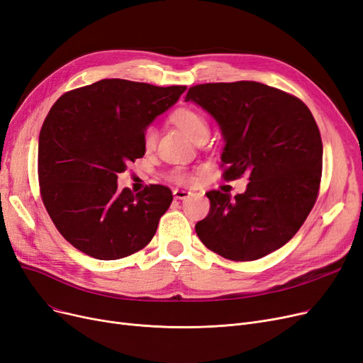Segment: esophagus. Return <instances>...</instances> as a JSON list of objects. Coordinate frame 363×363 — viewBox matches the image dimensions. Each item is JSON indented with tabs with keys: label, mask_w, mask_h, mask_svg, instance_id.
Returning <instances> with one entry per match:
<instances>
[{
	"label": "esophagus",
	"mask_w": 363,
	"mask_h": 363,
	"mask_svg": "<svg viewBox=\"0 0 363 363\" xmlns=\"http://www.w3.org/2000/svg\"><path fill=\"white\" fill-rule=\"evenodd\" d=\"M172 195H174V198H176V199H186L187 196H191V192L183 191V189H174Z\"/></svg>",
	"instance_id": "34e87169"
}]
</instances>
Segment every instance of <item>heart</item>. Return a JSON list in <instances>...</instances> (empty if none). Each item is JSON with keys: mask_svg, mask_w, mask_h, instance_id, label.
<instances>
[{"mask_svg": "<svg viewBox=\"0 0 363 363\" xmlns=\"http://www.w3.org/2000/svg\"><path fill=\"white\" fill-rule=\"evenodd\" d=\"M171 121L176 124V126L187 136V138L195 141L198 136L207 135L208 133V124L206 118L199 114V112L191 109V108H180L177 111H174L171 114ZM157 133L153 126H147L143 132V145L145 150H152L156 144ZM174 180L177 183H192L194 177L189 172L184 171H177L174 174Z\"/></svg>", "mask_w": 363, "mask_h": 363, "instance_id": "b5f03b06", "label": "heart"}]
</instances>
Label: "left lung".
Here are the masks:
<instances>
[{"label": "left lung", "mask_w": 363, "mask_h": 363, "mask_svg": "<svg viewBox=\"0 0 363 363\" xmlns=\"http://www.w3.org/2000/svg\"><path fill=\"white\" fill-rule=\"evenodd\" d=\"M194 102L216 120L225 147V180L247 174L243 194L207 192L210 211L195 231L210 251L252 261L282 247L317 201L323 143L308 106L255 81L191 86Z\"/></svg>", "instance_id": "obj_1"}]
</instances>
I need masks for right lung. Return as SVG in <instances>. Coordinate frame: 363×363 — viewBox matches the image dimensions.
<instances>
[{
  "mask_svg": "<svg viewBox=\"0 0 363 363\" xmlns=\"http://www.w3.org/2000/svg\"><path fill=\"white\" fill-rule=\"evenodd\" d=\"M184 85L102 79L67 91L39 136L43 204L61 235L97 259H118L147 246L172 201L167 186L118 189V172L143 157V132L176 104Z\"/></svg>",
  "mask_w": 363,
  "mask_h": 363,
  "instance_id": "right-lung-1",
  "label": "right lung"
}]
</instances>
